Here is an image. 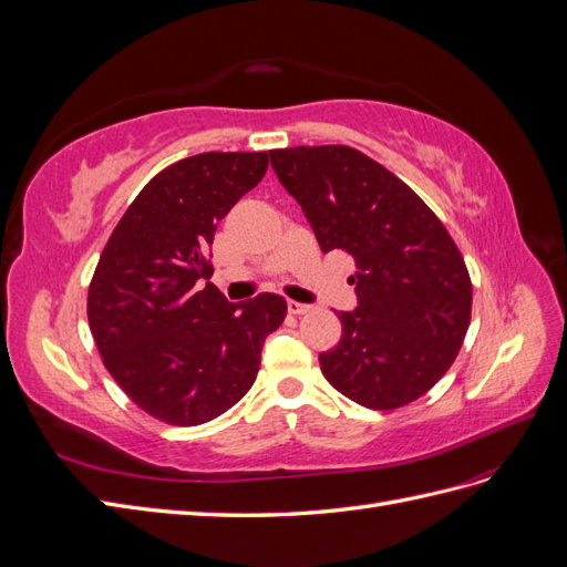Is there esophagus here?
<instances>
[{
    "instance_id": "obj_1",
    "label": "esophagus",
    "mask_w": 567,
    "mask_h": 567,
    "mask_svg": "<svg viewBox=\"0 0 567 567\" xmlns=\"http://www.w3.org/2000/svg\"><path fill=\"white\" fill-rule=\"evenodd\" d=\"M288 312L290 315H307V312H312V305H302V302H296V300H288Z\"/></svg>"
}]
</instances>
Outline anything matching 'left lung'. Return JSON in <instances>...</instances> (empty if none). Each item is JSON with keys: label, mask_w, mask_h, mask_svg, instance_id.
Wrapping results in <instances>:
<instances>
[{"label": "left lung", "mask_w": 567, "mask_h": 567, "mask_svg": "<svg viewBox=\"0 0 567 567\" xmlns=\"http://www.w3.org/2000/svg\"><path fill=\"white\" fill-rule=\"evenodd\" d=\"M271 167L323 252L354 257L359 307L338 312L323 379L352 402L392 411L450 371L471 326L473 284L437 215L388 167L352 146L269 151Z\"/></svg>", "instance_id": "8db88e82"}]
</instances>
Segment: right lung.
Listing matches in <instances>:
<instances>
[{"label": "right lung", "mask_w": 567, "mask_h": 567, "mask_svg": "<svg viewBox=\"0 0 567 567\" xmlns=\"http://www.w3.org/2000/svg\"><path fill=\"white\" fill-rule=\"evenodd\" d=\"M267 151L198 153L161 169L99 257L87 319L101 362L127 398L169 425H200L255 383L286 300L227 302L213 284L219 219L267 173Z\"/></svg>", "instance_id": "right-lung-1"}]
</instances>
